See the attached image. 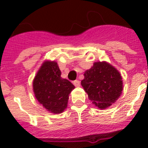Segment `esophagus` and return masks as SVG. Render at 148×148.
<instances>
[{
	"label": "esophagus",
	"mask_w": 148,
	"mask_h": 148,
	"mask_svg": "<svg viewBox=\"0 0 148 148\" xmlns=\"http://www.w3.org/2000/svg\"><path fill=\"white\" fill-rule=\"evenodd\" d=\"M73 84H74V85L75 86V87H79L80 84H81V82H80L78 80H76V81H74V82H73Z\"/></svg>",
	"instance_id": "esophagus-1"
}]
</instances>
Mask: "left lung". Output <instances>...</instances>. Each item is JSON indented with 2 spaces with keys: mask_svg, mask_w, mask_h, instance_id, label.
I'll return each instance as SVG.
<instances>
[{
  "mask_svg": "<svg viewBox=\"0 0 148 148\" xmlns=\"http://www.w3.org/2000/svg\"><path fill=\"white\" fill-rule=\"evenodd\" d=\"M81 85L93 103L101 109L110 106L121 96L123 83L121 74L106 62H96L86 71Z\"/></svg>",
  "mask_w": 148,
  "mask_h": 148,
  "instance_id": "8db88e82",
  "label": "left lung"
}]
</instances>
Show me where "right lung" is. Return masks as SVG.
<instances>
[{"instance_id":"right-lung-1","label":"right lung","mask_w":148,"mask_h":148,"mask_svg":"<svg viewBox=\"0 0 148 148\" xmlns=\"http://www.w3.org/2000/svg\"><path fill=\"white\" fill-rule=\"evenodd\" d=\"M54 61H46L38 71L33 82L34 92L39 103L53 114H60L67 108L70 93L74 86L62 78Z\"/></svg>"}]
</instances>
